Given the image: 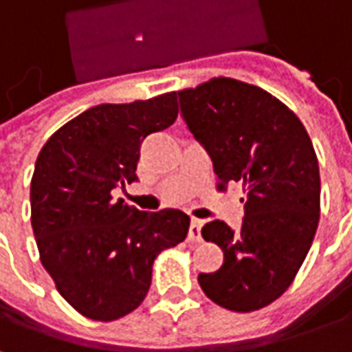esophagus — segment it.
I'll use <instances>...</instances> for the list:
<instances>
[{"instance_id":"34e87169","label":"esophagus","mask_w":352,"mask_h":352,"mask_svg":"<svg viewBox=\"0 0 352 352\" xmlns=\"http://www.w3.org/2000/svg\"><path fill=\"white\" fill-rule=\"evenodd\" d=\"M200 230H202V220H197L192 218L190 220V226H188V239L190 241H200Z\"/></svg>"}]
</instances>
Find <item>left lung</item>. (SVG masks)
I'll return each instance as SVG.
<instances>
[{"label":"left lung","mask_w":352,"mask_h":352,"mask_svg":"<svg viewBox=\"0 0 352 352\" xmlns=\"http://www.w3.org/2000/svg\"><path fill=\"white\" fill-rule=\"evenodd\" d=\"M181 115L208 152L220 185H243V224L214 220L202 237L224 251L199 285L218 306L255 311L286 292L320 222V167L304 124L261 87L214 78L177 91Z\"/></svg>","instance_id":"8db88e82"}]
</instances>
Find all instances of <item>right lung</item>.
Returning <instances> with one entry per match:
<instances>
[{"label":"right lung","instance_id":"add662e5","mask_svg":"<svg viewBox=\"0 0 352 352\" xmlns=\"http://www.w3.org/2000/svg\"><path fill=\"white\" fill-rule=\"evenodd\" d=\"M177 93L97 104L48 138L31 181V224L41 263L81 316L113 321L138 308L164 249L187 237L190 218L142 212L115 188L134 183L146 136L177 118Z\"/></svg>","mask_w":352,"mask_h":352}]
</instances>
